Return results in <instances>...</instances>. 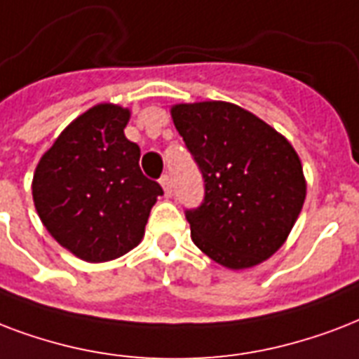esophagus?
Returning a JSON list of instances; mask_svg holds the SVG:
<instances>
[{"mask_svg":"<svg viewBox=\"0 0 359 359\" xmlns=\"http://www.w3.org/2000/svg\"><path fill=\"white\" fill-rule=\"evenodd\" d=\"M161 185H163V189H165V194L166 196H170L172 194V180L168 174H165V176L161 177Z\"/></svg>","mask_w":359,"mask_h":359,"instance_id":"1","label":"esophagus"}]
</instances>
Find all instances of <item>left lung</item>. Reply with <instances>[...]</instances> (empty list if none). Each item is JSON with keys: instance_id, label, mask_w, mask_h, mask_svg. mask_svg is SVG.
I'll return each mask as SVG.
<instances>
[{"instance_id": "left-lung-1", "label": "left lung", "mask_w": 359, "mask_h": 359, "mask_svg": "<svg viewBox=\"0 0 359 359\" xmlns=\"http://www.w3.org/2000/svg\"><path fill=\"white\" fill-rule=\"evenodd\" d=\"M170 114L204 177L202 204L185 211L194 245L230 269L268 260L304 208L307 185L292 144L232 102L174 104Z\"/></svg>"}]
</instances>
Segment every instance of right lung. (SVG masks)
<instances>
[{
    "label": "right lung",
    "mask_w": 359,
    "mask_h": 359,
    "mask_svg": "<svg viewBox=\"0 0 359 359\" xmlns=\"http://www.w3.org/2000/svg\"><path fill=\"white\" fill-rule=\"evenodd\" d=\"M129 108L102 102L63 129L33 174V204L61 247L86 262L123 257L144 238L163 194L125 138Z\"/></svg>",
    "instance_id": "right-lung-1"
}]
</instances>
